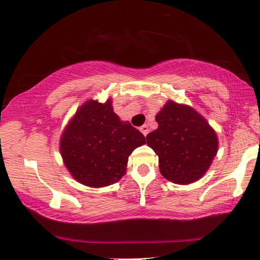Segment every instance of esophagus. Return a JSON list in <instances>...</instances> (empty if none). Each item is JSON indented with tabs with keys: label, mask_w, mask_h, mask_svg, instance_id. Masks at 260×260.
I'll use <instances>...</instances> for the list:
<instances>
[{
	"label": "esophagus",
	"mask_w": 260,
	"mask_h": 260,
	"mask_svg": "<svg viewBox=\"0 0 260 260\" xmlns=\"http://www.w3.org/2000/svg\"><path fill=\"white\" fill-rule=\"evenodd\" d=\"M140 130H141V133L144 135V136H147L148 133H149V127H148L147 124H144V125H142V126L140 127Z\"/></svg>",
	"instance_id": "obj_1"
}]
</instances>
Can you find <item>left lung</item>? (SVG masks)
<instances>
[{"mask_svg":"<svg viewBox=\"0 0 260 260\" xmlns=\"http://www.w3.org/2000/svg\"><path fill=\"white\" fill-rule=\"evenodd\" d=\"M158 127L145 140L158 156L159 172L177 184L201 179L218 152V136L200 113L168 101L157 115Z\"/></svg>","mask_w":260,"mask_h":260,"instance_id":"1","label":"left lung"}]
</instances>
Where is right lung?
Segmentation results:
<instances>
[{"label": "right lung", "instance_id": "right-lung-1", "mask_svg": "<svg viewBox=\"0 0 260 260\" xmlns=\"http://www.w3.org/2000/svg\"><path fill=\"white\" fill-rule=\"evenodd\" d=\"M144 143L143 135L113 112L111 99H91L63 130L60 152L74 180L98 188L122 179L130 154Z\"/></svg>", "mask_w": 260, "mask_h": 260}]
</instances>
